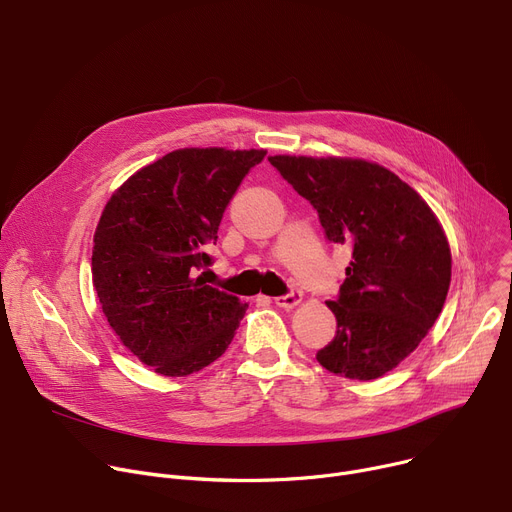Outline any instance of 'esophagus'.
<instances>
[{
  "mask_svg": "<svg viewBox=\"0 0 512 512\" xmlns=\"http://www.w3.org/2000/svg\"><path fill=\"white\" fill-rule=\"evenodd\" d=\"M302 302V292L300 290H292L290 294H286V296H277L275 298V304L280 306V308H294V306H298Z\"/></svg>",
  "mask_w": 512,
  "mask_h": 512,
  "instance_id": "esophagus-1",
  "label": "esophagus"
}]
</instances>
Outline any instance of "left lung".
<instances>
[{"instance_id": "8db88e82", "label": "left lung", "mask_w": 512, "mask_h": 512, "mask_svg": "<svg viewBox=\"0 0 512 512\" xmlns=\"http://www.w3.org/2000/svg\"><path fill=\"white\" fill-rule=\"evenodd\" d=\"M269 163L314 206L327 239L353 251L339 296L327 302L337 333L318 363L349 380L388 374L427 337L447 298L451 251L437 216L378 163L292 155Z\"/></svg>"}]
</instances>
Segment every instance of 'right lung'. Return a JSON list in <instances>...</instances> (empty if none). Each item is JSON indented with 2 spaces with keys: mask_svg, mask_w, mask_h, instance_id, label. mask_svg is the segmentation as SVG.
Segmentation results:
<instances>
[{
  "mask_svg": "<svg viewBox=\"0 0 512 512\" xmlns=\"http://www.w3.org/2000/svg\"><path fill=\"white\" fill-rule=\"evenodd\" d=\"M267 151L179 149L128 177L94 235L91 277L122 345L169 378L216 361L249 304L206 286L218 226L245 175Z\"/></svg>",
  "mask_w": 512,
  "mask_h": 512,
  "instance_id": "obj_1",
  "label": "right lung"
}]
</instances>
